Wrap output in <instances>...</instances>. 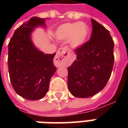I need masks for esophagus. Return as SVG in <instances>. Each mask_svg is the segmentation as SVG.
Wrapping results in <instances>:
<instances>
[{"label": "esophagus", "mask_w": 128, "mask_h": 128, "mask_svg": "<svg viewBox=\"0 0 128 128\" xmlns=\"http://www.w3.org/2000/svg\"><path fill=\"white\" fill-rule=\"evenodd\" d=\"M68 56V52L66 48H59L56 58H55V63L58 67L64 66L66 61V58Z\"/></svg>", "instance_id": "esophagus-1"}]
</instances>
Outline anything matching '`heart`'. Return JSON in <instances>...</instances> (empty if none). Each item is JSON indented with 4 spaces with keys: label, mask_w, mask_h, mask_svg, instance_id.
<instances>
[{
    "label": "heart",
    "mask_w": 128,
    "mask_h": 128,
    "mask_svg": "<svg viewBox=\"0 0 128 128\" xmlns=\"http://www.w3.org/2000/svg\"><path fill=\"white\" fill-rule=\"evenodd\" d=\"M89 33V26L85 22H68L57 28L55 37L59 40H66L69 38L70 46L77 48L86 43Z\"/></svg>",
    "instance_id": "b5f03b06"
}]
</instances>
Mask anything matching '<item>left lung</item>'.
Masks as SVG:
<instances>
[{
  "label": "left lung",
  "instance_id": "obj_1",
  "mask_svg": "<svg viewBox=\"0 0 128 128\" xmlns=\"http://www.w3.org/2000/svg\"><path fill=\"white\" fill-rule=\"evenodd\" d=\"M91 37L75 50L77 58L68 68V88L74 96L87 98L104 89L114 64V42L110 32L91 19Z\"/></svg>",
  "mask_w": 128,
  "mask_h": 128
}]
</instances>
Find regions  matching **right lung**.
Wrapping results in <instances>:
<instances>
[{"mask_svg": "<svg viewBox=\"0 0 128 128\" xmlns=\"http://www.w3.org/2000/svg\"><path fill=\"white\" fill-rule=\"evenodd\" d=\"M47 19L32 17L14 32L8 44V67L12 85L24 99L43 98L48 90L50 78L56 71L53 54H44L32 40L37 27L46 28Z\"/></svg>", "mask_w": 128, "mask_h": 128, "instance_id": "1", "label": "right lung"}]
</instances>
